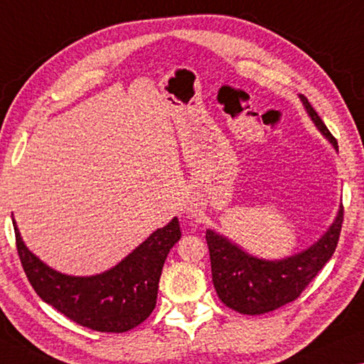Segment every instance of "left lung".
Masks as SVG:
<instances>
[{
  "instance_id": "obj_1",
  "label": "left lung",
  "mask_w": 364,
  "mask_h": 364,
  "mask_svg": "<svg viewBox=\"0 0 364 364\" xmlns=\"http://www.w3.org/2000/svg\"><path fill=\"white\" fill-rule=\"evenodd\" d=\"M299 97L322 135L332 143L335 149H338L337 139L328 132L307 97ZM342 223L343 206H340L332 226L316 244L303 252L282 260L257 259L244 252L225 236L206 229L211 275L218 298L229 309L249 316L265 314L291 303L331 260L337 249Z\"/></svg>"
}]
</instances>
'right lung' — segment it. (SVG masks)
Returning a JSON list of instances; mask_svg holds the SVG:
<instances>
[{
  "instance_id": "1",
  "label": "right lung",
  "mask_w": 364,
  "mask_h": 364,
  "mask_svg": "<svg viewBox=\"0 0 364 364\" xmlns=\"http://www.w3.org/2000/svg\"><path fill=\"white\" fill-rule=\"evenodd\" d=\"M13 226L22 268L36 293L73 322L112 333L132 331L149 317L166 257L182 236L174 218L110 270L94 277H70L33 255L22 242L14 220Z\"/></svg>"
}]
</instances>
